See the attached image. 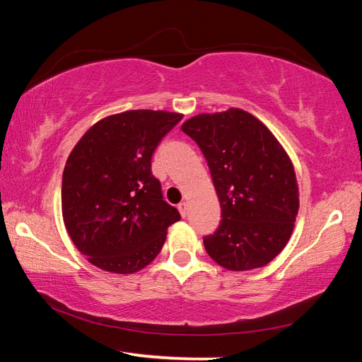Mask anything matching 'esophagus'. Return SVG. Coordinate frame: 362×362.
Instances as JSON below:
<instances>
[{"label":"esophagus","mask_w":362,"mask_h":362,"mask_svg":"<svg viewBox=\"0 0 362 362\" xmlns=\"http://www.w3.org/2000/svg\"><path fill=\"white\" fill-rule=\"evenodd\" d=\"M177 207H179L180 216H182L183 218H185V217H187V214H188V204L185 203V201H182V203H180L179 206H177Z\"/></svg>","instance_id":"1"}]
</instances>
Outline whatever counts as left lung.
Masks as SVG:
<instances>
[{"instance_id": "1", "label": "left lung", "mask_w": 362, "mask_h": 362, "mask_svg": "<svg viewBox=\"0 0 362 362\" xmlns=\"http://www.w3.org/2000/svg\"><path fill=\"white\" fill-rule=\"evenodd\" d=\"M203 151L222 207L204 236L212 260L233 272L260 268L289 241L298 212L296 170L283 146L247 112L203 113L182 124Z\"/></svg>"}]
</instances>
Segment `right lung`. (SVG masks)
I'll use <instances>...</instances> for the list:
<instances>
[{"instance_id": "right-lung-1", "label": "right lung", "mask_w": 362, "mask_h": 362, "mask_svg": "<svg viewBox=\"0 0 362 362\" xmlns=\"http://www.w3.org/2000/svg\"><path fill=\"white\" fill-rule=\"evenodd\" d=\"M182 115L129 110L107 116L66 159L62 216L73 244L93 265L127 274L145 268L180 214L163 198L151 156Z\"/></svg>"}]
</instances>
